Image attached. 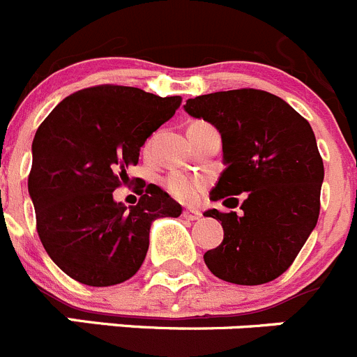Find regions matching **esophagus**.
<instances>
[{"label":"esophagus","instance_id":"obj_1","mask_svg":"<svg viewBox=\"0 0 357 357\" xmlns=\"http://www.w3.org/2000/svg\"><path fill=\"white\" fill-rule=\"evenodd\" d=\"M183 216H185L186 220H192V222H194V220L201 218V211H197V209H185V211H183Z\"/></svg>","mask_w":357,"mask_h":357}]
</instances>
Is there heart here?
<instances>
[{"label": "heart", "instance_id": "1", "mask_svg": "<svg viewBox=\"0 0 357 357\" xmlns=\"http://www.w3.org/2000/svg\"><path fill=\"white\" fill-rule=\"evenodd\" d=\"M165 188L174 199L192 204V202H197L199 197H201L202 190L206 188V179L201 178V176L176 171L167 176Z\"/></svg>", "mask_w": 357, "mask_h": 357}]
</instances>
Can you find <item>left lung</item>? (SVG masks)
Wrapping results in <instances>:
<instances>
[{
    "instance_id": "left-lung-1",
    "label": "left lung",
    "mask_w": 357,
    "mask_h": 357,
    "mask_svg": "<svg viewBox=\"0 0 357 357\" xmlns=\"http://www.w3.org/2000/svg\"><path fill=\"white\" fill-rule=\"evenodd\" d=\"M185 111L222 135L227 167L209 199L229 197L238 206L232 195L245 197L241 216L204 213L224 227V241L204 254L206 266L231 284H268L287 271L317 225L324 163L314 130L285 100L252 88L188 98Z\"/></svg>"
}]
</instances>
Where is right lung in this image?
<instances>
[{
    "label": "right lung",
    "instance_id": "add662e5",
    "mask_svg": "<svg viewBox=\"0 0 357 357\" xmlns=\"http://www.w3.org/2000/svg\"><path fill=\"white\" fill-rule=\"evenodd\" d=\"M179 105L181 96L102 84L66 96L38 126L29 197L40 241L70 278L91 287L132 278L148 254L153 220L181 215L156 185L142 183L141 199L128 209L112 197L146 139Z\"/></svg>",
    "mask_w": 357,
    "mask_h": 357
}]
</instances>
